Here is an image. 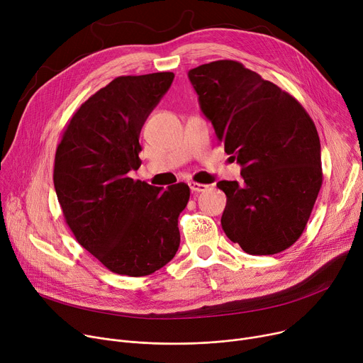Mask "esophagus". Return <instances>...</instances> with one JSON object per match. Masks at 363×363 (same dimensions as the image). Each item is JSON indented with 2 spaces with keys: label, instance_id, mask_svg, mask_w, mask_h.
<instances>
[{
  "label": "esophagus",
  "instance_id": "esophagus-1",
  "mask_svg": "<svg viewBox=\"0 0 363 363\" xmlns=\"http://www.w3.org/2000/svg\"><path fill=\"white\" fill-rule=\"evenodd\" d=\"M189 187L191 191L195 194H201V191H205L208 189V184H202V183H195V182H189Z\"/></svg>",
  "mask_w": 363,
  "mask_h": 363
}]
</instances>
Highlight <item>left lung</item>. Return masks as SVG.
Masks as SVG:
<instances>
[{
	"label": "left lung",
	"mask_w": 363,
	"mask_h": 363,
	"mask_svg": "<svg viewBox=\"0 0 363 363\" xmlns=\"http://www.w3.org/2000/svg\"><path fill=\"white\" fill-rule=\"evenodd\" d=\"M189 79L225 152L242 165L240 183H217L227 196L224 233L249 255L286 250L302 236L323 184L312 118L296 98L239 61L202 64Z\"/></svg>",
	"instance_id": "1"
}]
</instances>
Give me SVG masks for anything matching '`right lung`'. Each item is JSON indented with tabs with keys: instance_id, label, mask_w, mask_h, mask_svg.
I'll return each mask as SVG.
<instances>
[{
	"instance_id": "right-lung-1",
	"label": "right lung",
	"mask_w": 363,
	"mask_h": 363,
	"mask_svg": "<svg viewBox=\"0 0 363 363\" xmlns=\"http://www.w3.org/2000/svg\"><path fill=\"white\" fill-rule=\"evenodd\" d=\"M174 73L120 76L73 114L54 162V187L76 240L110 271L149 275L174 258L186 183L155 187L129 177L140 167L142 127Z\"/></svg>"
}]
</instances>
